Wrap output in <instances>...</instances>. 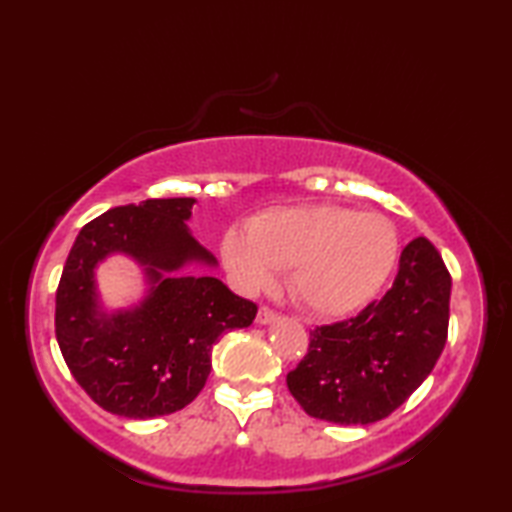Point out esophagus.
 Masks as SVG:
<instances>
[{
	"label": "esophagus",
	"mask_w": 512,
	"mask_h": 512,
	"mask_svg": "<svg viewBox=\"0 0 512 512\" xmlns=\"http://www.w3.org/2000/svg\"><path fill=\"white\" fill-rule=\"evenodd\" d=\"M275 318H277V314H275L273 309L259 307V311H257V323H259V325H271Z\"/></svg>",
	"instance_id": "obj_1"
}]
</instances>
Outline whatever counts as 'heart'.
Instances as JSON below:
<instances>
[{"label":"heart","instance_id":"obj_1","mask_svg":"<svg viewBox=\"0 0 512 512\" xmlns=\"http://www.w3.org/2000/svg\"><path fill=\"white\" fill-rule=\"evenodd\" d=\"M397 235L379 214L341 205L277 207L223 237V262L246 293L271 289L291 266L289 289L320 316H345L384 287Z\"/></svg>","mask_w":512,"mask_h":512}]
</instances>
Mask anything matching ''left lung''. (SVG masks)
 <instances>
[{
    "label": "left lung",
    "instance_id": "8db88e82",
    "mask_svg": "<svg viewBox=\"0 0 512 512\" xmlns=\"http://www.w3.org/2000/svg\"><path fill=\"white\" fill-rule=\"evenodd\" d=\"M452 277L429 239L402 250L381 300L354 318L316 327L287 386L311 418L370 424L402 406L436 366L447 341Z\"/></svg>",
    "mask_w": 512,
    "mask_h": 512
}]
</instances>
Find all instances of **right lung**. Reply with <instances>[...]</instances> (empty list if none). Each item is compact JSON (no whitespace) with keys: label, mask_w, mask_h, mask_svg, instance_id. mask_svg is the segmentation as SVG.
Returning <instances> with one entry per match:
<instances>
[{"label":"right lung","mask_w":512,"mask_h":512,"mask_svg":"<svg viewBox=\"0 0 512 512\" xmlns=\"http://www.w3.org/2000/svg\"><path fill=\"white\" fill-rule=\"evenodd\" d=\"M196 198H149L103 212L83 225L56 291V339L74 379L101 409L121 418L169 415L203 391L212 348L228 329L248 327L257 305L212 275L216 257L187 221ZM124 254L143 268L147 293L137 306L108 312L96 266Z\"/></svg>","instance_id":"1"}]
</instances>
